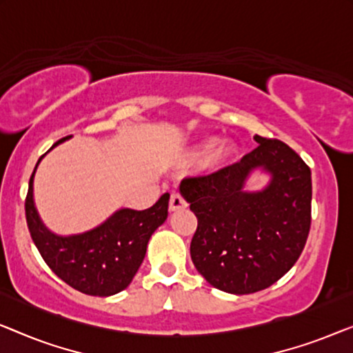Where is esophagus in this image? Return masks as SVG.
Instances as JSON below:
<instances>
[{"label":"esophagus","instance_id":"1","mask_svg":"<svg viewBox=\"0 0 353 353\" xmlns=\"http://www.w3.org/2000/svg\"><path fill=\"white\" fill-rule=\"evenodd\" d=\"M186 205H188L186 201L183 199V196L180 194V192H173V194L170 196V204H168V209H170V212L181 210V209H185Z\"/></svg>","mask_w":353,"mask_h":353}]
</instances>
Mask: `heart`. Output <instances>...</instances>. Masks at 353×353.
Returning <instances> with one entry per match:
<instances>
[{"label":"heart","instance_id":"obj_1","mask_svg":"<svg viewBox=\"0 0 353 353\" xmlns=\"http://www.w3.org/2000/svg\"><path fill=\"white\" fill-rule=\"evenodd\" d=\"M205 148L208 151L204 154V159H202V167L210 172L225 167L226 163L233 161L236 154L234 143L230 141V139H216V141L212 143L210 138H204L190 149V157L201 156Z\"/></svg>","mask_w":353,"mask_h":353}]
</instances>
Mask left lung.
<instances>
[{"label":"left lung","mask_w":353,"mask_h":353,"mask_svg":"<svg viewBox=\"0 0 353 353\" xmlns=\"http://www.w3.org/2000/svg\"><path fill=\"white\" fill-rule=\"evenodd\" d=\"M241 162L207 176L185 178L180 192L197 216L191 259L205 281L230 294L272 286L301 257L312 221V173L279 139L255 134ZM255 170L270 176L248 192Z\"/></svg>","instance_id":"obj_1"}]
</instances>
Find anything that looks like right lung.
Here are the masks:
<instances>
[{"mask_svg": "<svg viewBox=\"0 0 353 353\" xmlns=\"http://www.w3.org/2000/svg\"><path fill=\"white\" fill-rule=\"evenodd\" d=\"M69 138L59 139L52 148ZM43 157L38 159L37 167ZM37 167L28 183L26 216L33 243L48 267L62 281L88 296L108 297L128 288L141 267L152 233L167 220L170 194H162L151 209H119L93 230L61 236L43 223L35 207Z\"/></svg>", "mask_w": 353, "mask_h": 353, "instance_id": "add662e5", "label": "right lung"}]
</instances>
